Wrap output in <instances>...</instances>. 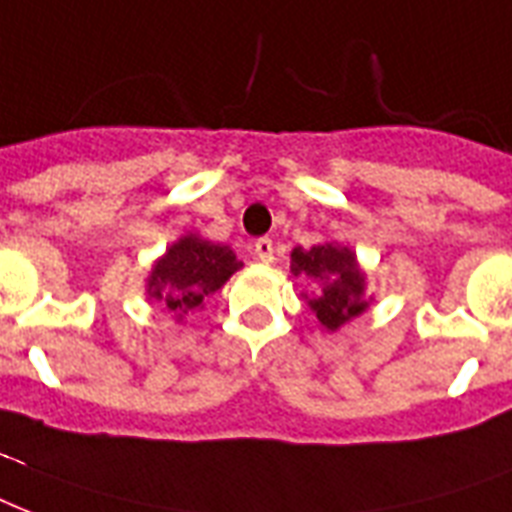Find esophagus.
<instances>
[{
  "mask_svg": "<svg viewBox=\"0 0 512 512\" xmlns=\"http://www.w3.org/2000/svg\"><path fill=\"white\" fill-rule=\"evenodd\" d=\"M253 256L259 261H264V264H269V261L275 259V245H272V240H269V237H259V240L253 243Z\"/></svg>",
  "mask_w": 512,
  "mask_h": 512,
  "instance_id": "esophagus-1",
  "label": "esophagus"
}]
</instances>
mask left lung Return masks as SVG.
Wrapping results in <instances>:
<instances>
[{
	"label": "left lung",
	"instance_id": "8db88e82",
	"mask_svg": "<svg viewBox=\"0 0 512 512\" xmlns=\"http://www.w3.org/2000/svg\"><path fill=\"white\" fill-rule=\"evenodd\" d=\"M291 272L293 277H310L323 285V291L307 299V304L318 315L320 326L328 331L342 328L347 320L368 310V301L363 296L366 275L358 267L355 253L344 245L323 243L312 248H293Z\"/></svg>",
	"mask_w": 512,
	"mask_h": 512
}]
</instances>
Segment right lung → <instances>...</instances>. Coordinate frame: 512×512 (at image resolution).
<instances>
[{"mask_svg":"<svg viewBox=\"0 0 512 512\" xmlns=\"http://www.w3.org/2000/svg\"><path fill=\"white\" fill-rule=\"evenodd\" d=\"M240 267L243 261L229 245L202 240L200 235H184L157 259L146 280V293L181 320L202 307V301L219 291Z\"/></svg>","mask_w":512,"mask_h":512,"instance_id":"obj_1","label":"right lung"}]
</instances>
